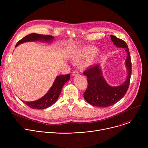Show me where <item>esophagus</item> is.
<instances>
[{
	"mask_svg": "<svg viewBox=\"0 0 148 148\" xmlns=\"http://www.w3.org/2000/svg\"><path fill=\"white\" fill-rule=\"evenodd\" d=\"M72 74H73V76H76V75H77L78 74V72L77 70H74V71H73Z\"/></svg>",
	"mask_w": 148,
	"mask_h": 148,
	"instance_id": "34e87169",
	"label": "esophagus"
}]
</instances>
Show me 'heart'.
I'll use <instances>...</instances> for the list:
<instances>
[{"instance_id":"heart-1","label":"heart","mask_w":148,"mask_h":148,"mask_svg":"<svg viewBox=\"0 0 148 148\" xmlns=\"http://www.w3.org/2000/svg\"><path fill=\"white\" fill-rule=\"evenodd\" d=\"M101 55V52L98 50H95V48L92 46L84 47L78 51L75 54V58L82 59L86 57L85 64L90 66L95 64V62L98 59Z\"/></svg>"}]
</instances>
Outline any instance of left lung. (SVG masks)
I'll use <instances>...</instances> for the list:
<instances>
[{
    "mask_svg": "<svg viewBox=\"0 0 148 148\" xmlns=\"http://www.w3.org/2000/svg\"><path fill=\"white\" fill-rule=\"evenodd\" d=\"M111 38L117 47L126 49L127 57L125 67L128 71V75L122 84L111 86L103 78L100 65L93 66L84 71V75L87 77L88 87L84 93V98L88 103L96 107L111 106L123 97L129 88L132 64L128 47L123 40L116 36L111 35Z\"/></svg>",
    "mask_w": 148,
    "mask_h": 148,
    "instance_id": "8db88e82",
    "label": "left lung"
}]
</instances>
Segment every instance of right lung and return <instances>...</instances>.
<instances>
[{
	"label": "right lung",
	"mask_w": 148,
	"mask_h": 148,
	"mask_svg": "<svg viewBox=\"0 0 148 148\" xmlns=\"http://www.w3.org/2000/svg\"><path fill=\"white\" fill-rule=\"evenodd\" d=\"M54 37L49 35H42L37 33L30 34L22 39L18 41L15 47L18 45L29 41H41L46 42V43H51ZM70 78V74L66 75H57L54 81L52 86L48 90V91L42 97L32 101H26L21 100L25 103L28 107L32 109L37 110H44L50 107L54 104L57 100L62 87Z\"/></svg>",
	"instance_id": "right-lung-1"
}]
</instances>
